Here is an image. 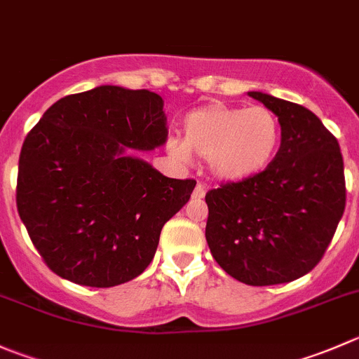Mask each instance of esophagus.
Segmentation results:
<instances>
[{
	"instance_id": "obj_1",
	"label": "esophagus",
	"mask_w": 359,
	"mask_h": 359,
	"mask_svg": "<svg viewBox=\"0 0 359 359\" xmlns=\"http://www.w3.org/2000/svg\"><path fill=\"white\" fill-rule=\"evenodd\" d=\"M205 193H207V191H205V186L198 184V186L194 187V191H193V198H194V200H201V198H205Z\"/></svg>"
}]
</instances>
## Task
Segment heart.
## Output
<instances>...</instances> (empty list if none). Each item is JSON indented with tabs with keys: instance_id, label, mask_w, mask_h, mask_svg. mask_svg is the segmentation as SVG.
I'll list each match as a JSON object with an SVG mask.
<instances>
[{
	"instance_id": "obj_1",
	"label": "heart",
	"mask_w": 359,
	"mask_h": 359,
	"mask_svg": "<svg viewBox=\"0 0 359 359\" xmlns=\"http://www.w3.org/2000/svg\"><path fill=\"white\" fill-rule=\"evenodd\" d=\"M280 144V124L264 107H229L222 103L191 110L182 119V140L170 149L180 159L207 158L208 172L222 182H238L263 172Z\"/></svg>"
}]
</instances>
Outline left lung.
Masks as SVG:
<instances>
[{
    "instance_id": "1",
    "label": "left lung",
    "mask_w": 359,
    "mask_h": 359,
    "mask_svg": "<svg viewBox=\"0 0 359 359\" xmlns=\"http://www.w3.org/2000/svg\"><path fill=\"white\" fill-rule=\"evenodd\" d=\"M280 124L279 152L242 182L208 191L205 236L219 266L249 286L291 283L321 261L346 208L344 159L316 114L259 91Z\"/></svg>"
}]
</instances>
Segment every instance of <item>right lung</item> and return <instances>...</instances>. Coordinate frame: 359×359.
<instances>
[{"label": "right lung", "instance_id": "1", "mask_svg": "<svg viewBox=\"0 0 359 359\" xmlns=\"http://www.w3.org/2000/svg\"><path fill=\"white\" fill-rule=\"evenodd\" d=\"M163 98L98 86L55 102L22 144L17 210L59 277L112 287L140 276L196 180L165 177L131 151L168 140Z\"/></svg>", "mask_w": 359, "mask_h": 359}]
</instances>
